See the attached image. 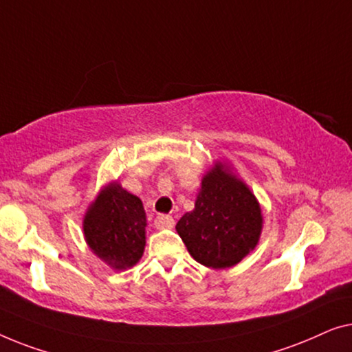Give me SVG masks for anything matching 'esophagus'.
I'll use <instances>...</instances> for the list:
<instances>
[{
	"instance_id": "1",
	"label": "esophagus",
	"mask_w": 352,
	"mask_h": 352,
	"mask_svg": "<svg viewBox=\"0 0 352 352\" xmlns=\"http://www.w3.org/2000/svg\"><path fill=\"white\" fill-rule=\"evenodd\" d=\"M155 226L157 230H169V228L174 226V219L170 215H157L155 219Z\"/></svg>"
}]
</instances>
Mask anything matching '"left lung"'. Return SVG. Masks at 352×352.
Instances as JSON below:
<instances>
[{
	"label": "left lung",
	"mask_w": 352,
	"mask_h": 352,
	"mask_svg": "<svg viewBox=\"0 0 352 352\" xmlns=\"http://www.w3.org/2000/svg\"><path fill=\"white\" fill-rule=\"evenodd\" d=\"M261 210L244 183L221 170L202 178L195 210L178 220L177 232L197 263L209 268H230L244 258L258 242Z\"/></svg>",
	"instance_id": "1"
}]
</instances>
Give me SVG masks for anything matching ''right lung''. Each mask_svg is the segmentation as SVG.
<instances>
[{
    "label": "right lung",
    "instance_id": "right-lung-1",
    "mask_svg": "<svg viewBox=\"0 0 352 352\" xmlns=\"http://www.w3.org/2000/svg\"><path fill=\"white\" fill-rule=\"evenodd\" d=\"M146 215L142 201L118 183L105 188L84 219L91 249L116 270L133 266L145 249Z\"/></svg>",
    "mask_w": 352,
    "mask_h": 352
}]
</instances>
